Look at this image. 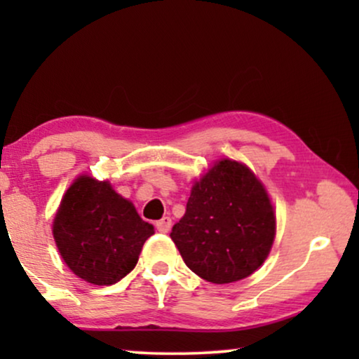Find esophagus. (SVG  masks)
Here are the masks:
<instances>
[{"label":"esophagus","mask_w":359,"mask_h":359,"mask_svg":"<svg viewBox=\"0 0 359 359\" xmlns=\"http://www.w3.org/2000/svg\"><path fill=\"white\" fill-rule=\"evenodd\" d=\"M171 229V217H163L156 222V230L161 233H168Z\"/></svg>","instance_id":"esophagus-1"}]
</instances>
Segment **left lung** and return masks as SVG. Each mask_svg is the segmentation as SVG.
I'll list each match as a JSON object with an SVG mask.
<instances>
[{"label":"left lung","mask_w":359,"mask_h":359,"mask_svg":"<svg viewBox=\"0 0 359 359\" xmlns=\"http://www.w3.org/2000/svg\"><path fill=\"white\" fill-rule=\"evenodd\" d=\"M274 232L276 217L263 184L245 165L220 160L194 183L170 237L191 271L227 284L262 266Z\"/></svg>","instance_id":"obj_1"}]
</instances>
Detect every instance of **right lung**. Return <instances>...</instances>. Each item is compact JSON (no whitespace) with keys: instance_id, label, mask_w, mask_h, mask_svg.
<instances>
[{"instance_id":"add662e5","label":"right lung","mask_w":359,"mask_h":359,"mask_svg":"<svg viewBox=\"0 0 359 359\" xmlns=\"http://www.w3.org/2000/svg\"><path fill=\"white\" fill-rule=\"evenodd\" d=\"M154 225L107 181L81 176L63 196L53 238L67 266L97 286L121 281L135 268Z\"/></svg>"}]
</instances>
